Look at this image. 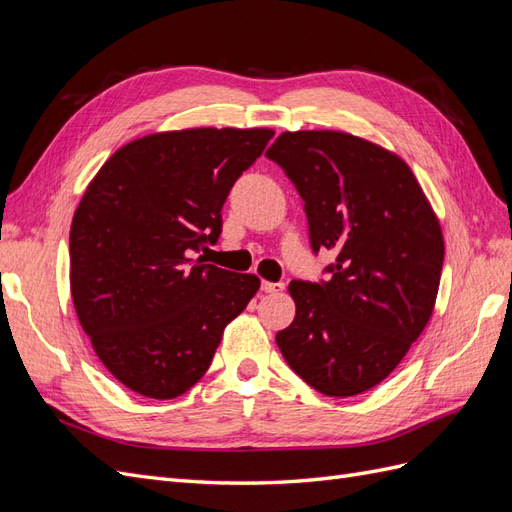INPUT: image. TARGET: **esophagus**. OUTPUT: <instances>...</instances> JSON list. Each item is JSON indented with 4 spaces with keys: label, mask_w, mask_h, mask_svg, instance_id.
Instances as JSON below:
<instances>
[{
    "label": "esophagus",
    "mask_w": 512,
    "mask_h": 512,
    "mask_svg": "<svg viewBox=\"0 0 512 512\" xmlns=\"http://www.w3.org/2000/svg\"><path fill=\"white\" fill-rule=\"evenodd\" d=\"M260 290H262V292H282V290H284V284H282V282H262V284H260Z\"/></svg>",
    "instance_id": "1"
}]
</instances>
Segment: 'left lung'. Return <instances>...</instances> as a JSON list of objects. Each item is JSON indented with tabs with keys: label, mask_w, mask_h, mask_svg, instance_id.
I'll list each match as a JSON object with an SVG mask.
<instances>
[{
	"label": "left lung",
	"mask_w": 512,
	"mask_h": 512,
	"mask_svg": "<svg viewBox=\"0 0 512 512\" xmlns=\"http://www.w3.org/2000/svg\"><path fill=\"white\" fill-rule=\"evenodd\" d=\"M267 158L303 198L312 250L337 256L327 282H290L297 314L275 342L322 395L365 393L431 318L444 262L440 222L410 166L365 138L284 132Z\"/></svg>",
	"instance_id": "obj_1"
}]
</instances>
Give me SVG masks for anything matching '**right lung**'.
Returning a JSON list of instances; mask_svg holds the SVG:
<instances>
[{
	"label": "right lung",
	"mask_w": 512,
	"mask_h": 512,
	"mask_svg": "<svg viewBox=\"0 0 512 512\" xmlns=\"http://www.w3.org/2000/svg\"><path fill=\"white\" fill-rule=\"evenodd\" d=\"M273 130L192 128L117 149L70 228V290L98 359L130 391L183 395L205 376L226 324L260 288L252 273L194 260Z\"/></svg>",
	"instance_id": "add662e5"
}]
</instances>
